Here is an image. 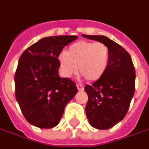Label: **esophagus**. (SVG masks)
<instances>
[{"label":"esophagus","instance_id":"obj_1","mask_svg":"<svg viewBox=\"0 0 149 149\" xmlns=\"http://www.w3.org/2000/svg\"><path fill=\"white\" fill-rule=\"evenodd\" d=\"M77 89L79 91H83L84 90V85H81V84H77Z\"/></svg>","mask_w":149,"mask_h":149}]
</instances>
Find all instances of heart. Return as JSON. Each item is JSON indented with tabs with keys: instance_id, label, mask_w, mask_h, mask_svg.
<instances>
[{
	"instance_id": "heart-1",
	"label": "heart",
	"mask_w": 149,
	"mask_h": 149,
	"mask_svg": "<svg viewBox=\"0 0 149 149\" xmlns=\"http://www.w3.org/2000/svg\"><path fill=\"white\" fill-rule=\"evenodd\" d=\"M111 59L109 47L103 42L80 40L72 44L67 52L59 56L63 74L70 77L79 73L88 81H96L107 72Z\"/></svg>"
}]
</instances>
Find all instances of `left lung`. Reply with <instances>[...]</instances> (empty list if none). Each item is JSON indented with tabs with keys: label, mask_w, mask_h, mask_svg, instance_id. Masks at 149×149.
Here are the masks:
<instances>
[{
	"label": "left lung",
	"mask_w": 149,
	"mask_h": 149,
	"mask_svg": "<svg viewBox=\"0 0 149 149\" xmlns=\"http://www.w3.org/2000/svg\"><path fill=\"white\" fill-rule=\"evenodd\" d=\"M82 36L103 42L111 51L109 66L103 77L85 87L88 94L85 113L89 124L106 130L123 120L127 113L135 93V67L129 53L113 40L103 35Z\"/></svg>",
	"instance_id": "obj_1"
}]
</instances>
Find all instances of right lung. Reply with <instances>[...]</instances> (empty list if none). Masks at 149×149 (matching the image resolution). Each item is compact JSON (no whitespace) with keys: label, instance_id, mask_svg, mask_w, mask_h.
I'll list each match as a JSON object with an SVG mask.
<instances>
[{"label":"right lung","instance_id":"1","mask_svg":"<svg viewBox=\"0 0 149 149\" xmlns=\"http://www.w3.org/2000/svg\"><path fill=\"white\" fill-rule=\"evenodd\" d=\"M77 38L60 35L41 38L19 58L14 76L15 97L24 117L32 125L56 127L65 106L77 94L75 82L60 78L58 72L60 52Z\"/></svg>","mask_w":149,"mask_h":149}]
</instances>
